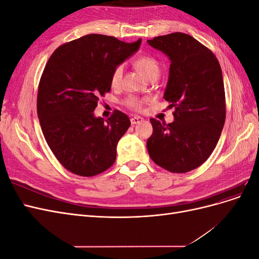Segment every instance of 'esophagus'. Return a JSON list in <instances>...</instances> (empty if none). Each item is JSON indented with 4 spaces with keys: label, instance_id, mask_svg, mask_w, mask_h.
I'll use <instances>...</instances> for the list:
<instances>
[{
    "label": "esophagus",
    "instance_id": "1",
    "mask_svg": "<svg viewBox=\"0 0 259 259\" xmlns=\"http://www.w3.org/2000/svg\"><path fill=\"white\" fill-rule=\"evenodd\" d=\"M143 121H144V119H143L142 116L135 115V116H132V117H131V123H132V124H138V123L143 122Z\"/></svg>",
    "mask_w": 259,
    "mask_h": 259
}]
</instances>
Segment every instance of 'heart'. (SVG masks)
<instances>
[{"label":"heart","mask_w":259,"mask_h":259,"mask_svg":"<svg viewBox=\"0 0 259 259\" xmlns=\"http://www.w3.org/2000/svg\"><path fill=\"white\" fill-rule=\"evenodd\" d=\"M135 66L138 69V71L149 80L156 79L161 72L160 62L155 57L151 56V55H142V56H139L135 60ZM123 73H124L123 64H119L114 67L113 71L111 73V79H110L112 86L120 85L123 77ZM147 101H148L147 98H140L134 95H130L123 100V104L127 108L132 109V110L140 111Z\"/></svg>","instance_id":"heart-1"}]
</instances>
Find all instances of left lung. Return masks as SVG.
I'll return each mask as SVG.
<instances>
[{"mask_svg":"<svg viewBox=\"0 0 259 259\" xmlns=\"http://www.w3.org/2000/svg\"><path fill=\"white\" fill-rule=\"evenodd\" d=\"M170 59L164 99L175 108L174 122L150 119L147 140L151 160L171 173H187L215 149L226 120L221 65L209 49L189 34L174 32L147 41Z\"/></svg>","mask_w":259,"mask_h":259,"instance_id":"obj_1","label":"left lung"}]
</instances>
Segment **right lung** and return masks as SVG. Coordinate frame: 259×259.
Segmentation results:
<instances>
[{
	"label": "right lung",
	"instance_id": "add662e5",
	"mask_svg": "<svg viewBox=\"0 0 259 259\" xmlns=\"http://www.w3.org/2000/svg\"><path fill=\"white\" fill-rule=\"evenodd\" d=\"M140 43V38L125 43L114 36L88 34L60 45L46 62L37 90L38 121L52 152L71 173L95 176L114 163L130 117L114 110L105 121L94 116V110L110 92L114 67Z\"/></svg>",
	"mask_w": 259,
	"mask_h": 259
}]
</instances>
